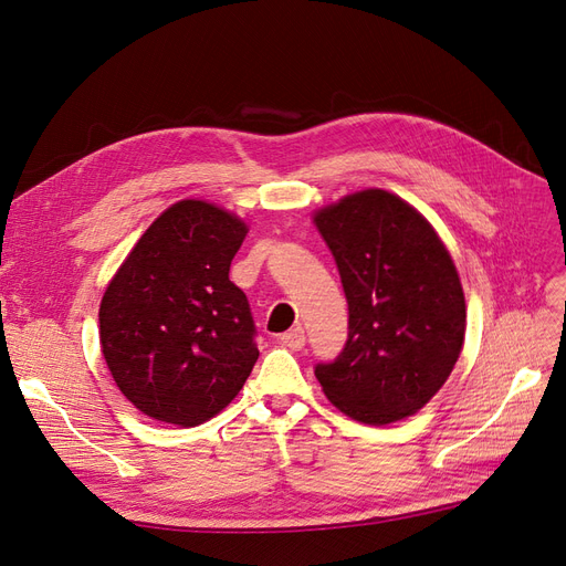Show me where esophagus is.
<instances>
[{
  "mask_svg": "<svg viewBox=\"0 0 566 566\" xmlns=\"http://www.w3.org/2000/svg\"><path fill=\"white\" fill-rule=\"evenodd\" d=\"M304 342H306V336H304V329H302V327L290 329V332H285V334L281 336V344H283L285 348H290V350L304 348Z\"/></svg>",
  "mask_w": 566,
  "mask_h": 566,
  "instance_id": "1",
  "label": "esophagus"
}]
</instances>
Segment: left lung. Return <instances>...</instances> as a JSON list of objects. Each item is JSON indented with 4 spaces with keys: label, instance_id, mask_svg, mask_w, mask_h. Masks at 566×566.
I'll list each match as a JSON object with an SVG mask.
<instances>
[{
    "label": "left lung",
    "instance_id": "1",
    "mask_svg": "<svg viewBox=\"0 0 566 566\" xmlns=\"http://www.w3.org/2000/svg\"><path fill=\"white\" fill-rule=\"evenodd\" d=\"M348 300V342L315 365L323 392L353 420L418 413L453 371L467 306L448 248L411 205L361 190L313 216Z\"/></svg>",
    "mask_w": 566,
    "mask_h": 566
}]
</instances>
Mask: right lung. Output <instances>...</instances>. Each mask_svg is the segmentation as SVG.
<instances>
[{"label":"right lung","instance_id":"1","mask_svg":"<svg viewBox=\"0 0 566 566\" xmlns=\"http://www.w3.org/2000/svg\"><path fill=\"white\" fill-rule=\"evenodd\" d=\"M245 234L230 211L176 201L111 279L99 306L102 353L120 392L148 418L207 422L251 376L255 323L230 281Z\"/></svg>","mask_w":566,"mask_h":566}]
</instances>
